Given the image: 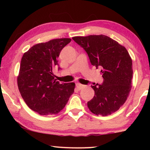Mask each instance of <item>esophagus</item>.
I'll use <instances>...</instances> for the list:
<instances>
[{
    "label": "esophagus",
    "instance_id": "1",
    "mask_svg": "<svg viewBox=\"0 0 150 150\" xmlns=\"http://www.w3.org/2000/svg\"><path fill=\"white\" fill-rule=\"evenodd\" d=\"M76 87L79 90H81V89H83V88L85 87V86H84L83 85H82V84H81V83H76Z\"/></svg>",
    "mask_w": 150,
    "mask_h": 150
}]
</instances>
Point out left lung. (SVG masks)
<instances>
[{
	"label": "left lung",
	"instance_id": "obj_1",
	"mask_svg": "<svg viewBox=\"0 0 150 150\" xmlns=\"http://www.w3.org/2000/svg\"><path fill=\"white\" fill-rule=\"evenodd\" d=\"M76 43L87 53L90 62L101 69L104 81L91 86L95 96L87 102L89 109L97 115L107 116L125 103L131 90L132 61L125 47L109 37H74Z\"/></svg>",
	"mask_w": 150,
	"mask_h": 150
}]
</instances>
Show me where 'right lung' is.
Listing matches in <instances>:
<instances>
[{"instance_id":"right-lung-1","label":"right lung","mask_w":150,"mask_h":150,"mask_svg":"<svg viewBox=\"0 0 150 150\" xmlns=\"http://www.w3.org/2000/svg\"><path fill=\"white\" fill-rule=\"evenodd\" d=\"M70 42V38H61L40 43L22 56L18 89L28 107L42 115L59 113L74 91V83H60L52 73L61 50Z\"/></svg>"}]
</instances>
